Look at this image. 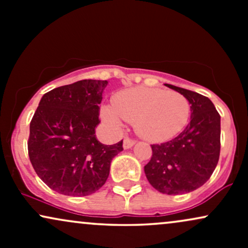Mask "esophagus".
<instances>
[{
	"label": "esophagus",
	"mask_w": 248,
	"mask_h": 248,
	"mask_svg": "<svg viewBox=\"0 0 248 248\" xmlns=\"http://www.w3.org/2000/svg\"><path fill=\"white\" fill-rule=\"evenodd\" d=\"M134 144H135V141L132 140V139H129V138H124V149H129V148H132Z\"/></svg>",
	"instance_id": "34e87169"
}]
</instances>
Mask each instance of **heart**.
Wrapping results in <instances>:
<instances>
[{"label":"heart","mask_w":248,"mask_h":248,"mask_svg":"<svg viewBox=\"0 0 248 248\" xmlns=\"http://www.w3.org/2000/svg\"><path fill=\"white\" fill-rule=\"evenodd\" d=\"M101 118L116 130L124 121L135 122V129L150 141H166L186 127L191 113L190 102L177 92L161 88L135 87L121 91L113 106L101 107Z\"/></svg>","instance_id":"heart-1"}]
</instances>
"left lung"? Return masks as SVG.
Wrapping results in <instances>:
<instances>
[{"instance_id": "1", "label": "left lung", "mask_w": 248, "mask_h": 248, "mask_svg": "<svg viewBox=\"0 0 248 248\" xmlns=\"http://www.w3.org/2000/svg\"><path fill=\"white\" fill-rule=\"evenodd\" d=\"M191 105V120L178 136L152 144L153 156L144 166L149 183L166 195H183L211 177L220 154V115L206 96L166 84Z\"/></svg>"}]
</instances>
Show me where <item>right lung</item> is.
Here are the masks:
<instances>
[{"instance_id": "right-lung-1", "label": "right lung", "mask_w": 248, "mask_h": 248, "mask_svg": "<svg viewBox=\"0 0 248 248\" xmlns=\"http://www.w3.org/2000/svg\"><path fill=\"white\" fill-rule=\"evenodd\" d=\"M107 80L85 79L51 90L39 101L28 152L38 177L65 196L92 195L106 183L122 141L106 146L96 140L99 104Z\"/></svg>"}]
</instances>
